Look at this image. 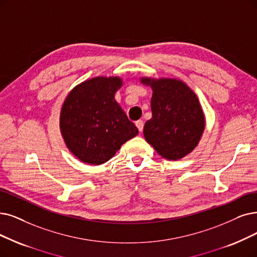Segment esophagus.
Instances as JSON below:
<instances>
[{
	"label": "esophagus",
	"instance_id": "34e87169",
	"mask_svg": "<svg viewBox=\"0 0 257 257\" xmlns=\"http://www.w3.org/2000/svg\"><path fill=\"white\" fill-rule=\"evenodd\" d=\"M136 126H137V128L139 130V132L141 133L142 130H143V121H141V120L136 121Z\"/></svg>",
	"mask_w": 257,
	"mask_h": 257
}]
</instances>
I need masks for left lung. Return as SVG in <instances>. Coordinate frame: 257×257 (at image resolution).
Instances as JSON below:
<instances>
[{
  "mask_svg": "<svg viewBox=\"0 0 257 257\" xmlns=\"http://www.w3.org/2000/svg\"><path fill=\"white\" fill-rule=\"evenodd\" d=\"M153 90L152 118L143 135L159 155L169 160L187 156L202 136L206 118L199 100L183 81L174 78H140Z\"/></svg>",
  "mask_w": 257,
  "mask_h": 257,
  "instance_id": "obj_1",
  "label": "left lung"
}]
</instances>
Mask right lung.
I'll use <instances>...</instances> for the list:
<instances>
[{
	"mask_svg": "<svg viewBox=\"0 0 257 257\" xmlns=\"http://www.w3.org/2000/svg\"><path fill=\"white\" fill-rule=\"evenodd\" d=\"M122 84L119 77H95L81 82L66 96L60 111L61 135L82 162L104 163L138 135V128L115 100Z\"/></svg>",
	"mask_w": 257,
	"mask_h": 257,
	"instance_id": "add662e5",
	"label": "right lung"
}]
</instances>
